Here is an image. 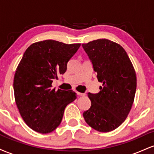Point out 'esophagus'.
Listing matches in <instances>:
<instances>
[{
  "label": "esophagus",
  "mask_w": 154,
  "mask_h": 154,
  "mask_svg": "<svg viewBox=\"0 0 154 154\" xmlns=\"http://www.w3.org/2000/svg\"><path fill=\"white\" fill-rule=\"evenodd\" d=\"M77 95H79V96H84V95H85V93H79V92H77Z\"/></svg>",
  "instance_id": "34e87169"
}]
</instances>
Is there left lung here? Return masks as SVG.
<instances>
[{"label": "left lung", "instance_id": "8db88e82", "mask_svg": "<svg viewBox=\"0 0 154 154\" xmlns=\"http://www.w3.org/2000/svg\"><path fill=\"white\" fill-rule=\"evenodd\" d=\"M98 81V93H88L91 108L83 116L97 131H112L124 122L131 109L137 87L135 69L126 51L119 44L98 39L82 44Z\"/></svg>", "mask_w": 154, "mask_h": 154}]
</instances>
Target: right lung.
<instances>
[{"instance_id":"obj_1","label":"right lung","mask_w":154,"mask_h":154,"mask_svg":"<svg viewBox=\"0 0 154 154\" xmlns=\"http://www.w3.org/2000/svg\"><path fill=\"white\" fill-rule=\"evenodd\" d=\"M80 44L47 40L26 49L16 71V103L25 123L40 133H49L61 124L65 108L77 98L75 92L57 91L53 80L66 71L67 63Z\"/></svg>"}]
</instances>
